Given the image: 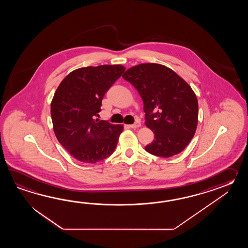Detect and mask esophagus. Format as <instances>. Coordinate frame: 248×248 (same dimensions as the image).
<instances>
[{"label":"esophagus","mask_w":248,"mask_h":248,"mask_svg":"<svg viewBox=\"0 0 248 248\" xmlns=\"http://www.w3.org/2000/svg\"><path fill=\"white\" fill-rule=\"evenodd\" d=\"M140 126H141V122H139V121H137L134 124H132L129 126L132 127V128H137V127H139Z\"/></svg>","instance_id":"34e87169"}]
</instances>
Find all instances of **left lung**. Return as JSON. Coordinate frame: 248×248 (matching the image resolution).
<instances>
[{
    "label": "left lung",
    "mask_w": 248,
    "mask_h": 248,
    "mask_svg": "<svg viewBox=\"0 0 248 248\" xmlns=\"http://www.w3.org/2000/svg\"><path fill=\"white\" fill-rule=\"evenodd\" d=\"M143 102L145 125L154 133L148 153L169 158L183 152L194 137L199 106L189 84L171 69L158 63H141L125 72Z\"/></svg>",
    "instance_id": "obj_1"
}]
</instances>
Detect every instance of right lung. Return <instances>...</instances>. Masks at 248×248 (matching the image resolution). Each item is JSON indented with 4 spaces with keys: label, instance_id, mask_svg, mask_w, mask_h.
<instances>
[{
    "label": "right lung",
    "instance_id": "right-lung-1",
    "mask_svg": "<svg viewBox=\"0 0 248 248\" xmlns=\"http://www.w3.org/2000/svg\"><path fill=\"white\" fill-rule=\"evenodd\" d=\"M124 71L120 64L83 67L58 86L50 108L53 128L58 142L79 161L96 163L116 148L123 126L96 117L104 95Z\"/></svg>",
    "mask_w": 248,
    "mask_h": 248
}]
</instances>
